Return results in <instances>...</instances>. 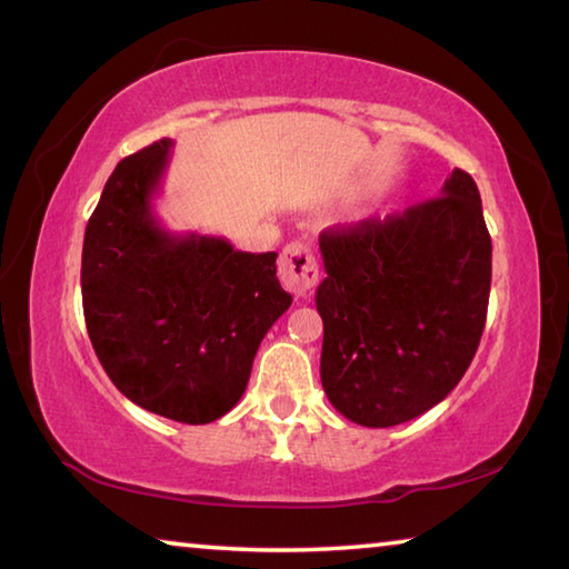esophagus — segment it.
<instances>
[{
    "mask_svg": "<svg viewBox=\"0 0 569 569\" xmlns=\"http://www.w3.org/2000/svg\"><path fill=\"white\" fill-rule=\"evenodd\" d=\"M278 278L298 298L311 293V288L319 283V266H316L311 248L303 243L286 246L281 258H278Z\"/></svg>",
    "mask_w": 569,
    "mask_h": 569,
    "instance_id": "esophagus-1",
    "label": "esophagus"
}]
</instances>
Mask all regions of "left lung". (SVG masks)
Returning <instances> with one entry per match:
<instances>
[{"mask_svg":"<svg viewBox=\"0 0 569 569\" xmlns=\"http://www.w3.org/2000/svg\"><path fill=\"white\" fill-rule=\"evenodd\" d=\"M321 383L333 409L387 429L437 407L485 331L492 238L477 182L455 168L439 198L323 230Z\"/></svg>","mask_w":569,"mask_h":569,"instance_id":"8db88e82","label":"left lung"}]
</instances>
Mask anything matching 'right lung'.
Instances as JSON below:
<instances>
[{"label": "right lung", "mask_w": 569, "mask_h": 569, "mask_svg": "<svg viewBox=\"0 0 569 569\" xmlns=\"http://www.w3.org/2000/svg\"><path fill=\"white\" fill-rule=\"evenodd\" d=\"M172 140L118 162L84 230V323L110 381L132 403L182 423H210L243 397L256 351L291 306L278 253L172 233L152 200Z\"/></svg>", "instance_id": "1"}]
</instances>
